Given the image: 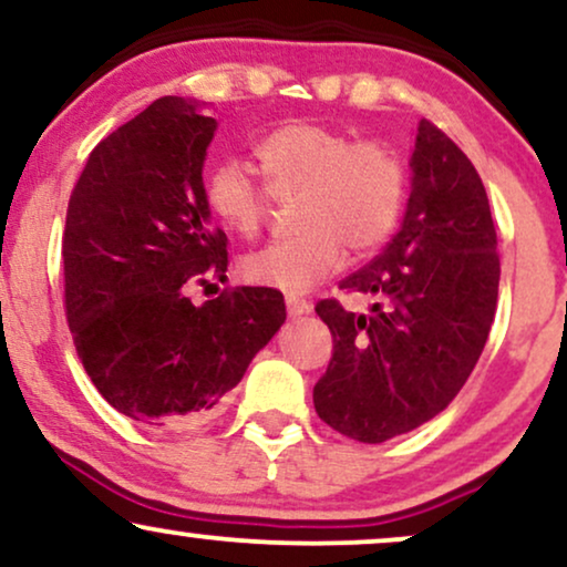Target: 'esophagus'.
Segmentation results:
<instances>
[{
    "label": "esophagus",
    "mask_w": 567,
    "mask_h": 567,
    "mask_svg": "<svg viewBox=\"0 0 567 567\" xmlns=\"http://www.w3.org/2000/svg\"><path fill=\"white\" fill-rule=\"evenodd\" d=\"M285 306H288L290 317H301V313H309L311 311V303L303 301V298H298V296L285 298Z\"/></svg>",
    "instance_id": "1"
}]
</instances>
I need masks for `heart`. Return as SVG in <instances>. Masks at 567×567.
Here are the masks:
<instances>
[{"label":"heart","mask_w":567,"mask_h":567,"mask_svg":"<svg viewBox=\"0 0 567 567\" xmlns=\"http://www.w3.org/2000/svg\"><path fill=\"white\" fill-rule=\"evenodd\" d=\"M266 184L237 158L208 168L206 206L224 229L254 240L271 216L275 197H292L298 235L243 258L250 285L303 292L336 275L346 248L372 256L391 240L406 206L409 174L383 142H357L343 128L288 121L256 145Z\"/></svg>","instance_id":"b5f03b06"}]
</instances>
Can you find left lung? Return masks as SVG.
<instances>
[{
    "instance_id": "8db88e82",
    "label": "left lung",
    "mask_w": 567,
    "mask_h": 567,
    "mask_svg": "<svg viewBox=\"0 0 567 567\" xmlns=\"http://www.w3.org/2000/svg\"><path fill=\"white\" fill-rule=\"evenodd\" d=\"M412 193L395 237L338 288L372 296L370 311L317 303L332 359L313 409L332 431L383 443L449 406L486 346L499 296V254L486 187L470 158L420 121Z\"/></svg>"
}]
</instances>
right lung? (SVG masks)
I'll use <instances>...</instances> for the list:
<instances>
[{
	"instance_id": "1",
	"label": "right lung",
	"mask_w": 567,
	"mask_h": 567,
	"mask_svg": "<svg viewBox=\"0 0 567 567\" xmlns=\"http://www.w3.org/2000/svg\"><path fill=\"white\" fill-rule=\"evenodd\" d=\"M216 118L161 97L89 153L63 231L65 317L102 399L142 425L203 420L285 322L282 292L227 288V235L210 224L203 161Z\"/></svg>"
}]
</instances>
